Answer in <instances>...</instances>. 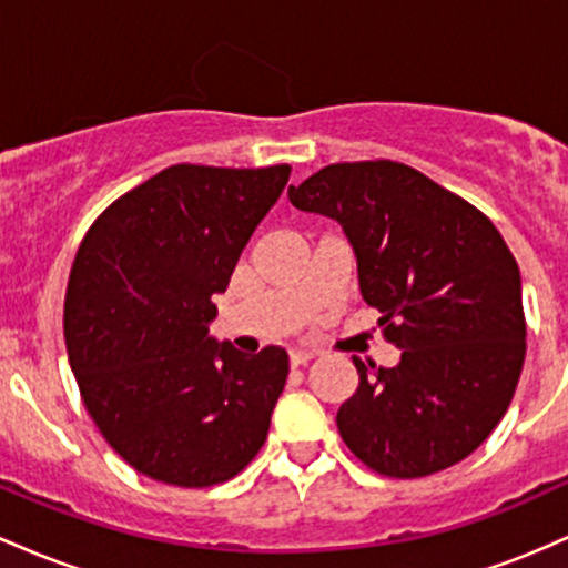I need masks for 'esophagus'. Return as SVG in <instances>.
<instances>
[{
  "label": "esophagus",
  "instance_id": "1",
  "mask_svg": "<svg viewBox=\"0 0 568 568\" xmlns=\"http://www.w3.org/2000/svg\"><path fill=\"white\" fill-rule=\"evenodd\" d=\"M314 352H305V348H292L290 352V365L292 367H301V365H308L311 359H314Z\"/></svg>",
  "mask_w": 568,
  "mask_h": 568
}]
</instances>
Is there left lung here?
I'll list each match as a JSON object with an SVG mask.
<instances>
[{"instance_id": "1", "label": "left lung", "mask_w": 568, "mask_h": 568, "mask_svg": "<svg viewBox=\"0 0 568 568\" xmlns=\"http://www.w3.org/2000/svg\"><path fill=\"white\" fill-rule=\"evenodd\" d=\"M286 195L343 227L362 297L403 348L394 367L354 356L359 386L337 410L343 443L388 477L454 467L501 422L524 369L520 271L505 239L394 161L327 165Z\"/></svg>"}]
</instances>
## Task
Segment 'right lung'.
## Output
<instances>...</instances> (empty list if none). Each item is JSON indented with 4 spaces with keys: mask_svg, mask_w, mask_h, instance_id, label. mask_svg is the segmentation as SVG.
Listing matches in <instances>:
<instances>
[{
    "mask_svg": "<svg viewBox=\"0 0 568 568\" xmlns=\"http://www.w3.org/2000/svg\"><path fill=\"white\" fill-rule=\"evenodd\" d=\"M290 180V165H169L106 209L69 276L63 337L88 413L136 473L182 488L231 480L257 456L290 359L209 335Z\"/></svg>",
    "mask_w": 568,
    "mask_h": 568,
    "instance_id": "add662e5",
    "label": "right lung"
}]
</instances>
